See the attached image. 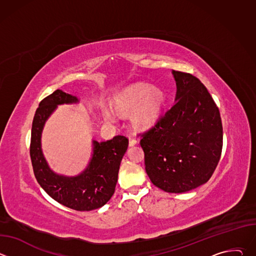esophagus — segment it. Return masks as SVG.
I'll list each match as a JSON object with an SVG mask.
<instances>
[{"instance_id": "esophagus-1", "label": "esophagus", "mask_w": 256, "mask_h": 256, "mask_svg": "<svg viewBox=\"0 0 256 256\" xmlns=\"http://www.w3.org/2000/svg\"><path fill=\"white\" fill-rule=\"evenodd\" d=\"M138 144V140L134 138H130V142H128V144L130 147H132V146L136 144Z\"/></svg>"}]
</instances>
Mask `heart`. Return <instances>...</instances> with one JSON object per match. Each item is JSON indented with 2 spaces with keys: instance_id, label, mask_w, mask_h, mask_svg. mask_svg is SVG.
I'll list each match as a JSON object with an SVG mask.
<instances>
[{
  "instance_id": "heart-1",
  "label": "heart",
  "mask_w": 256,
  "mask_h": 256,
  "mask_svg": "<svg viewBox=\"0 0 256 256\" xmlns=\"http://www.w3.org/2000/svg\"><path fill=\"white\" fill-rule=\"evenodd\" d=\"M161 104V94L155 88H150L147 85H136L126 93H124L116 101V107L118 110H132L136 108L134 118L136 122L142 126H147L156 118ZM104 118L114 122V114L105 109L103 112Z\"/></svg>"
}]
</instances>
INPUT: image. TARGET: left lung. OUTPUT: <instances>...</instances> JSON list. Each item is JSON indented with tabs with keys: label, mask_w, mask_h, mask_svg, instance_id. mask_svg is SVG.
<instances>
[{
	"label": "left lung",
	"mask_w": 256,
	"mask_h": 256,
	"mask_svg": "<svg viewBox=\"0 0 256 256\" xmlns=\"http://www.w3.org/2000/svg\"><path fill=\"white\" fill-rule=\"evenodd\" d=\"M176 96L172 107L142 134L144 165L152 184L166 192L194 190L212 175L223 147L220 112L194 76L172 70Z\"/></svg>",
	"instance_id": "8db88e82"
}]
</instances>
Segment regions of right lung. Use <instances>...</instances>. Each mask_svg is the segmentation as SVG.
<instances>
[{
    "instance_id": "1",
    "label": "right lung",
    "mask_w": 256,
    "mask_h": 256,
    "mask_svg": "<svg viewBox=\"0 0 256 256\" xmlns=\"http://www.w3.org/2000/svg\"><path fill=\"white\" fill-rule=\"evenodd\" d=\"M76 103H79L77 96L60 89L40 103L32 122L30 157L35 178L50 196L72 210H92L103 206L114 196L128 140L124 136L105 142L93 140L92 157L84 171L75 176L54 172L42 153V130L58 105Z\"/></svg>"
}]
</instances>
